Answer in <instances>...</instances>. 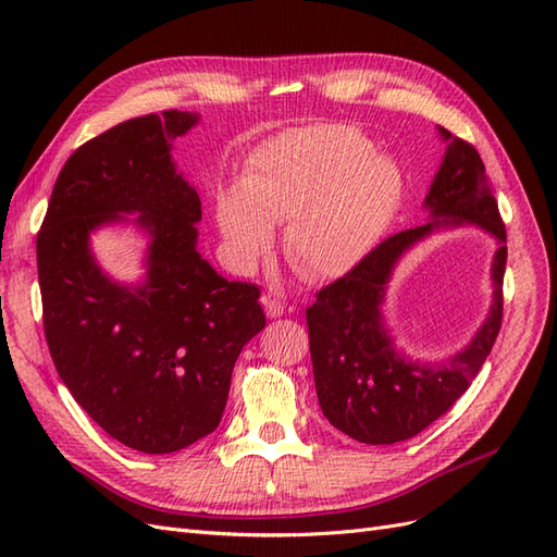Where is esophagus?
I'll list each match as a JSON object with an SVG mask.
<instances>
[{
  "mask_svg": "<svg viewBox=\"0 0 557 557\" xmlns=\"http://www.w3.org/2000/svg\"><path fill=\"white\" fill-rule=\"evenodd\" d=\"M262 305H264V311H267L269 318H281L283 311H285L283 301L276 299V297H272V295H264V297H262Z\"/></svg>",
  "mask_w": 557,
  "mask_h": 557,
  "instance_id": "1",
  "label": "esophagus"
}]
</instances>
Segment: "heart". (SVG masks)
Segmentation results:
<instances>
[{
	"label": "heart",
	"instance_id": "heart-1",
	"mask_svg": "<svg viewBox=\"0 0 557 557\" xmlns=\"http://www.w3.org/2000/svg\"><path fill=\"white\" fill-rule=\"evenodd\" d=\"M399 174L360 132L311 125L276 134L246 162L242 190L215 207L230 262L248 274L283 224V256L309 281L348 274L397 209Z\"/></svg>",
	"mask_w": 557,
	"mask_h": 557
}]
</instances>
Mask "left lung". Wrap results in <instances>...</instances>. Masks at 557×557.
I'll use <instances>...</instances> for the list:
<instances>
[{
  "label": "left lung",
  "instance_id": "8db88e82",
  "mask_svg": "<svg viewBox=\"0 0 557 557\" xmlns=\"http://www.w3.org/2000/svg\"><path fill=\"white\" fill-rule=\"evenodd\" d=\"M446 153L423 201L430 223L393 234L346 276L318 293L307 309L318 404L350 440L387 446L411 440L458 401L502 327L507 230L476 148L440 127ZM476 224L498 242L494 305L472 342L440 363L411 361L396 350L380 307L396 262L430 233Z\"/></svg>",
  "mask_w": 557,
  "mask_h": 557
}]
</instances>
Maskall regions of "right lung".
<instances>
[{"instance_id":"obj_1","label":"right lung","mask_w":557,"mask_h":557,"mask_svg":"<svg viewBox=\"0 0 557 557\" xmlns=\"http://www.w3.org/2000/svg\"><path fill=\"white\" fill-rule=\"evenodd\" d=\"M199 113L132 117L64 162L37 234L50 358L95 423L134 450L164 455L221 423L232 369L264 327L260 288L227 281L197 250L201 201L176 170L174 139ZM109 224L147 234V274L111 280L89 237Z\"/></svg>"}]
</instances>
